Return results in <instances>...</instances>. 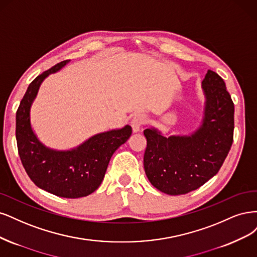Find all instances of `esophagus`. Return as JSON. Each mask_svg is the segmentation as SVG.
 I'll return each mask as SVG.
<instances>
[{
    "label": "esophagus",
    "instance_id": "obj_1",
    "mask_svg": "<svg viewBox=\"0 0 257 257\" xmlns=\"http://www.w3.org/2000/svg\"><path fill=\"white\" fill-rule=\"evenodd\" d=\"M145 122H146V117L144 114L135 115V117L131 120L132 131H134L135 134H137V132H139L141 130V127H142Z\"/></svg>",
    "mask_w": 257,
    "mask_h": 257
}]
</instances>
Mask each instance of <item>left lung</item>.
I'll return each instance as SVG.
<instances>
[{
  "label": "left lung",
  "mask_w": 257,
  "mask_h": 257,
  "mask_svg": "<svg viewBox=\"0 0 257 257\" xmlns=\"http://www.w3.org/2000/svg\"><path fill=\"white\" fill-rule=\"evenodd\" d=\"M202 89L204 116L191 135L165 137L155 127L144 130V170L163 193L186 194L203 186L219 172L233 144L235 110L224 81L208 70Z\"/></svg>",
  "instance_id": "8db88e82"
}]
</instances>
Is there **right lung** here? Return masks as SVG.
I'll return each mask as SVG.
<instances>
[{"label":"right lung","instance_id":"1","mask_svg":"<svg viewBox=\"0 0 257 257\" xmlns=\"http://www.w3.org/2000/svg\"><path fill=\"white\" fill-rule=\"evenodd\" d=\"M68 63L56 64L29 85L16 114V139L23 168L33 183L56 196L78 198L101 185L112 155L127 142L132 129L126 125L101 132L67 151L53 150L40 142L31 125L32 104L44 80Z\"/></svg>","mask_w":257,"mask_h":257}]
</instances>
